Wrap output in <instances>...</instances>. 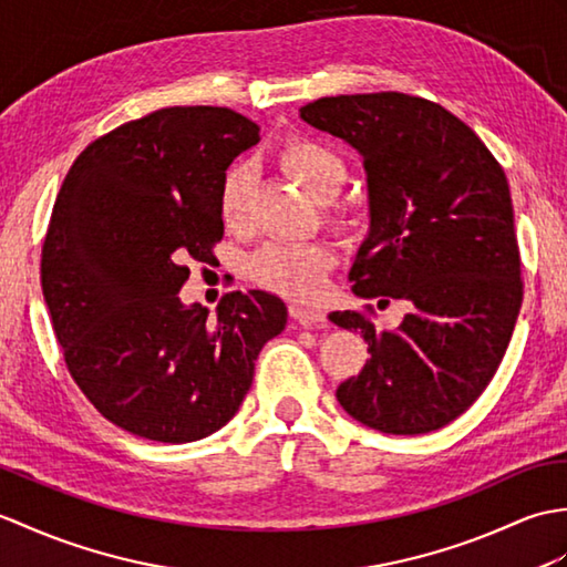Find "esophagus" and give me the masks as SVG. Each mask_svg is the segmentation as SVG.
Listing matches in <instances>:
<instances>
[{
	"instance_id": "1",
	"label": "esophagus",
	"mask_w": 567,
	"mask_h": 567,
	"mask_svg": "<svg viewBox=\"0 0 567 567\" xmlns=\"http://www.w3.org/2000/svg\"><path fill=\"white\" fill-rule=\"evenodd\" d=\"M289 316L305 328H316L326 323V311L323 309H307L301 305H289Z\"/></svg>"
}]
</instances>
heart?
I'll list each match as a JSON object with an SVG mask.
<instances>
[{
	"instance_id": "b5f03b06",
	"label": "heart",
	"mask_w": 567,
	"mask_h": 567,
	"mask_svg": "<svg viewBox=\"0 0 567 567\" xmlns=\"http://www.w3.org/2000/svg\"><path fill=\"white\" fill-rule=\"evenodd\" d=\"M285 174L292 176L316 200H331L346 183L348 168L326 144L297 137L285 142L278 152ZM251 176L244 166L227 171L219 186V217L224 227L236 231L248 224ZM331 248L316 241H270L248 258V278L256 285L289 299H319L326 275L333 268Z\"/></svg>"
}]
</instances>
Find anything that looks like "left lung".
Masks as SVG:
<instances>
[{
  "label": "left lung",
  "instance_id": "1",
  "mask_svg": "<svg viewBox=\"0 0 567 567\" xmlns=\"http://www.w3.org/2000/svg\"><path fill=\"white\" fill-rule=\"evenodd\" d=\"M301 117L364 156L372 229L350 268L352 292L411 307L396 331H379L372 305L331 313L370 352L336 396L379 432L450 425L491 384L522 307L505 171L454 113L399 91L326 96Z\"/></svg>",
  "mask_w": 567,
  "mask_h": 567
}]
</instances>
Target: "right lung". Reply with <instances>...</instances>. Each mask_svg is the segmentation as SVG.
Listing matches in <instances>:
<instances>
[{"label":"right lung","mask_w":567,"mask_h":567,"mask_svg":"<svg viewBox=\"0 0 567 567\" xmlns=\"http://www.w3.org/2000/svg\"><path fill=\"white\" fill-rule=\"evenodd\" d=\"M258 130L217 105L154 111L91 142L58 193L41 254L52 331L91 405L137 437L181 444L227 425L287 323L260 289L224 295L215 321L178 299L188 262L215 258L224 171Z\"/></svg>","instance_id":"obj_1"}]
</instances>
